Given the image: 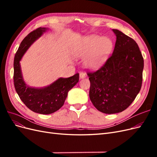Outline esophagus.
I'll use <instances>...</instances> for the list:
<instances>
[{"mask_svg":"<svg viewBox=\"0 0 157 157\" xmlns=\"http://www.w3.org/2000/svg\"><path fill=\"white\" fill-rule=\"evenodd\" d=\"M79 77L80 79H82V78H84L85 77H86V74L84 73H80L79 74Z\"/></svg>","mask_w":157,"mask_h":157,"instance_id":"1","label":"esophagus"}]
</instances>
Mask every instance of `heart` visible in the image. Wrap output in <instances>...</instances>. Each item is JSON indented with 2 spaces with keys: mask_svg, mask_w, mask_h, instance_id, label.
Segmentation results:
<instances>
[{
  "mask_svg": "<svg viewBox=\"0 0 157 157\" xmlns=\"http://www.w3.org/2000/svg\"><path fill=\"white\" fill-rule=\"evenodd\" d=\"M113 48V42L108 37L91 35L80 38L73 48L75 57L83 59L86 68L96 69L105 62Z\"/></svg>",
  "mask_w": 157,
  "mask_h": 157,
  "instance_id": "1",
  "label": "heart"
}]
</instances>
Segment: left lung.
I'll use <instances>...</instances> for the list:
<instances>
[{
	"instance_id": "1",
	"label": "left lung",
	"mask_w": 157,
	"mask_h": 157,
	"mask_svg": "<svg viewBox=\"0 0 157 157\" xmlns=\"http://www.w3.org/2000/svg\"><path fill=\"white\" fill-rule=\"evenodd\" d=\"M115 48L106 63L96 72L88 73L90 99L98 111L121 113L130 105L140 91L144 61L138 45L118 29Z\"/></svg>"
}]
</instances>
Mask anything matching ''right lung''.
Instances as JSON below:
<instances>
[{
    "label": "right lung",
    "mask_w": 157,
    "mask_h": 157,
    "mask_svg": "<svg viewBox=\"0 0 157 157\" xmlns=\"http://www.w3.org/2000/svg\"><path fill=\"white\" fill-rule=\"evenodd\" d=\"M48 30V27H39L27 35L19 46L13 60V82L16 92L28 108L42 115H49L59 110L63 105L69 91L79 80V74L77 73L69 78H58L41 88L30 86L25 82L20 61L30 46Z\"/></svg>",
    "instance_id": "right-lung-1"
}]
</instances>
